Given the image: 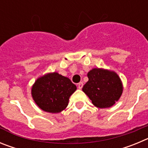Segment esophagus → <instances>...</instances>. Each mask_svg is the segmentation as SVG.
I'll list each match as a JSON object with an SVG mask.
<instances>
[{"mask_svg": "<svg viewBox=\"0 0 148 148\" xmlns=\"http://www.w3.org/2000/svg\"><path fill=\"white\" fill-rule=\"evenodd\" d=\"M78 87L79 89H82V87H83V83H82V82H79V83L78 84Z\"/></svg>", "mask_w": 148, "mask_h": 148, "instance_id": "esophagus-1", "label": "esophagus"}]
</instances>
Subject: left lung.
Segmentation results:
<instances>
[{
    "instance_id": "left-lung-1",
    "label": "left lung",
    "mask_w": 148,
    "mask_h": 148,
    "mask_svg": "<svg viewBox=\"0 0 148 148\" xmlns=\"http://www.w3.org/2000/svg\"><path fill=\"white\" fill-rule=\"evenodd\" d=\"M89 80L83 91L97 108H110L119 99L123 91L119 75L110 70L95 68L87 73Z\"/></svg>"
}]
</instances>
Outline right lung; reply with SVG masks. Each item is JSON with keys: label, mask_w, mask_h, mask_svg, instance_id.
I'll return each mask as SVG.
<instances>
[{"label": "right lung", "mask_w": 148, "mask_h": 148, "mask_svg": "<svg viewBox=\"0 0 148 148\" xmlns=\"http://www.w3.org/2000/svg\"><path fill=\"white\" fill-rule=\"evenodd\" d=\"M75 90L76 86L69 78L53 73L38 78L32 86V95L40 109L58 113L66 108L70 95Z\"/></svg>", "instance_id": "1"}]
</instances>
